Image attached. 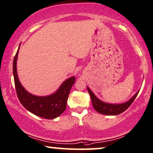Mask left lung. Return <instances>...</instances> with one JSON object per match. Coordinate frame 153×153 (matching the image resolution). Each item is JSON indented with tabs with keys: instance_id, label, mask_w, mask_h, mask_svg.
Listing matches in <instances>:
<instances>
[{
	"instance_id": "8db88e82",
	"label": "left lung",
	"mask_w": 153,
	"mask_h": 153,
	"mask_svg": "<svg viewBox=\"0 0 153 153\" xmlns=\"http://www.w3.org/2000/svg\"><path fill=\"white\" fill-rule=\"evenodd\" d=\"M87 89L88 93L90 94V97H91L92 105H93L94 109L98 113H99V114L103 115H108V116L118 115L123 112H124L126 109L129 108L130 105L134 101L135 99L136 98L137 94L139 93L138 91L131 99H130L128 101L124 103H121V104H110V103H106L100 101L99 99H98L95 97V95L92 93V91L88 88V87H87Z\"/></svg>"
}]
</instances>
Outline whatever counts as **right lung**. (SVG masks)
<instances>
[{
	"mask_svg": "<svg viewBox=\"0 0 153 153\" xmlns=\"http://www.w3.org/2000/svg\"><path fill=\"white\" fill-rule=\"evenodd\" d=\"M18 50L13 59V76L17 96L21 104L30 112L46 119H53L63 114L67 107L68 97L75 77H71L62 84L55 94L48 97H39L29 94L24 89L18 80L16 69V62Z\"/></svg>",
	"mask_w": 153,
	"mask_h": 153,
	"instance_id": "1",
	"label": "right lung"
}]
</instances>
